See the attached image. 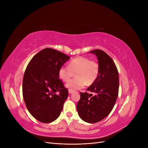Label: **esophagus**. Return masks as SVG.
<instances>
[{
    "label": "esophagus",
    "instance_id": "esophagus-1",
    "mask_svg": "<svg viewBox=\"0 0 148 148\" xmlns=\"http://www.w3.org/2000/svg\"><path fill=\"white\" fill-rule=\"evenodd\" d=\"M73 92H74V91L70 90V89H69V94H71V93H73Z\"/></svg>",
    "mask_w": 148,
    "mask_h": 148
}]
</instances>
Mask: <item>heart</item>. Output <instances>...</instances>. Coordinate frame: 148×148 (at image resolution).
I'll return each instance as SVG.
<instances>
[{"mask_svg":"<svg viewBox=\"0 0 148 148\" xmlns=\"http://www.w3.org/2000/svg\"><path fill=\"white\" fill-rule=\"evenodd\" d=\"M75 73V78L70 80L65 86L70 90H77L91 85L99 75V66L96 62L91 60L86 57H77L71 60L69 67L62 66L59 70V77L63 82H67Z\"/></svg>","mask_w":148,"mask_h":148,"instance_id":"1","label":"heart"}]
</instances>
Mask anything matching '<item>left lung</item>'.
Listing matches in <instances>:
<instances>
[{"label": "left lung", "mask_w": 148, "mask_h": 148, "mask_svg": "<svg viewBox=\"0 0 148 148\" xmlns=\"http://www.w3.org/2000/svg\"><path fill=\"white\" fill-rule=\"evenodd\" d=\"M95 54L99 66V75L87 91L80 92L77 109L79 117L84 122L95 123L105 119L114 108L118 97L119 72L112 58L100 49L89 52Z\"/></svg>", "instance_id": "left-lung-1"}]
</instances>
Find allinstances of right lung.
Wrapping results in <instances>:
<instances>
[{
    "mask_svg": "<svg viewBox=\"0 0 148 148\" xmlns=\"http://www.w3.org/2000/svg\"><path fill=\"white\" fill-rule=\"evenodd\" d=\"M70 57L51 48L36 54L26 67L23 79V96L33 117L42 123L56 120L69 96L59 79V70Z\"/></svg>",
    "mask_w": 148,
    "mask_h": 148,
    "instance_id": "1",
    "label": "right lung"
}]
</instances>
